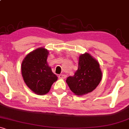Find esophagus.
Here are the masks:
<instances>
[{
    "instance_id": "34e87169",
    "label": "esophagus",
    "mask_w": 129,
    "mask_h": 129,
    "mask_svg": "<svg viewBox=\"0 0 129 129\" xmlns=\"http://www.w3.org/2000/svg\"><path fill=\"white\" fill-rule=\"evenodd\" d=\"M58 77H59V78H66L67 76L64 75V74H60V75L58 76Z\"/></svg>"
}]
</instances>
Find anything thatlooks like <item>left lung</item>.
<instances>
[{
  "label": "left lung",
  "mask_w": 129,
  "mask_h": 129,
  "mask_svg": "<svg viewBox=\"0 0 129 129\" xmlns=\"http://www.w3.org/2000/svg\"><path fill=\"white\" fill-rule=\"evenodd\" d=\"M102 72L97 60L90 54L85 53L79 57L78 68L73 77L66 80L69 88L78 96L90 93L101 80Z\"/></svg>",
  "instance_id": "1"
}]
</instances>
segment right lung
<instances>
[{"label":"right lung","instance_id":"right-lung-1","mask_svg":"<svg viewBox=\"0 0 129 129\" xmlns=\"http://www.w3.org/2000/svg\"><path fill=\"white\" fill-rule=\"evenodd\" d=\"M49 51L43 47L28 54L21 63L24 82L36 94H46L57 77L54 74L47 62Z\"/></svg>","mask_w":129,"mask_h":129}]
</instances>
